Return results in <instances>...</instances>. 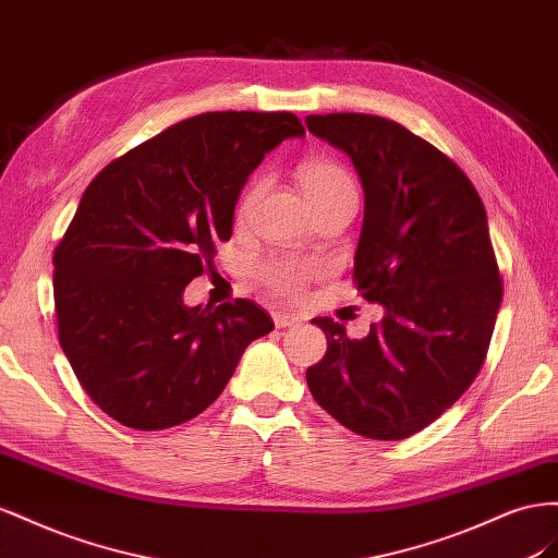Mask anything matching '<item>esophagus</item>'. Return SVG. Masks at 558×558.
I'll return each mask as SVG.
<instances>
[{
  "instance_id": "1",
  "label": "esophagus",
  "mask_w": 558,
  "mask_h": 558,
  "mask_svg": "<svg viewBox=\"0 0 558 558\" xmlns=\"http://www.w3.org/2000/svg\"><path fill=\"white\" fill-rule=\"evenodd\" d=\"M274 323H276L278 329H284V327L299 325L301 317H299V315H292V313H280V311H276V313H274Z\"/></svg>"
}]
</instances>
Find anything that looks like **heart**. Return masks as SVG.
Instances as JSON below:
<instances>
[{
  "label": "heart",
  "instance_id": "b5f03b06",
  "mask_svg": "<svg viewBox=\"0 0 558 558\" xmlns=\"http://www.w3.org/2000/svg\"><path fill=\"white\" fill-rule=\"evenodd\" d=\"M296 174L315 215L337 208H357V182L353 174H350V170L339 161H331V158H311V161H304L299 166ZM259 189L262 180L252 182L241 203H238L235 217L241 221L250 215ZM254 276H257V280L274 296L294 301L304 296L308 284L320 276V264L304 257H292V254H276V257H266L254 266Z\"/></svg>",
  "mask_w": 558,
  "mask_h": 558
}]
</instances>
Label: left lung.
Returning a JSON list of instances; mask_svg holds the SVG:
<instances>
[{
    "instance_id": "8db88e82",
    "label": "left lung",
    "mask_w": 558,
    "mask_h": 558,
    "mask_svg": "<svg viewBox=\"0 0 558 558\" xmlns=\"http://www.w3.org/2000/svg\"><path fill=\"white\" fill-rule=\"evenodd\" d=\"M343 149L364 186L353 282L386 317L364 339L313 317L327 333L308 388L355 435L397 441L439 418L480 374L502 278L484 203L468 174L397 121L341 111L306 117Z\"/></svg>"
}]
</instances>
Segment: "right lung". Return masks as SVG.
Here are the masks:
<instances>
[{"label":"right lung","instance_id":"1","mask_svg":"<svg viewBox=\"0 0 558 558\" xmlns=\"http://www.w3.org/2000/svg\"><path fill=\"white\" fill-rule=\"evenodd\" d=\"M292 111H208L114 158L86 186L53 252L60 348L107 416L166 429L208 409L245 348L274 329L250 299L182 301L229 241L247 174L284 137Z\"/></svg>","mask_w":558,"mask_h":558}]
</instances>
